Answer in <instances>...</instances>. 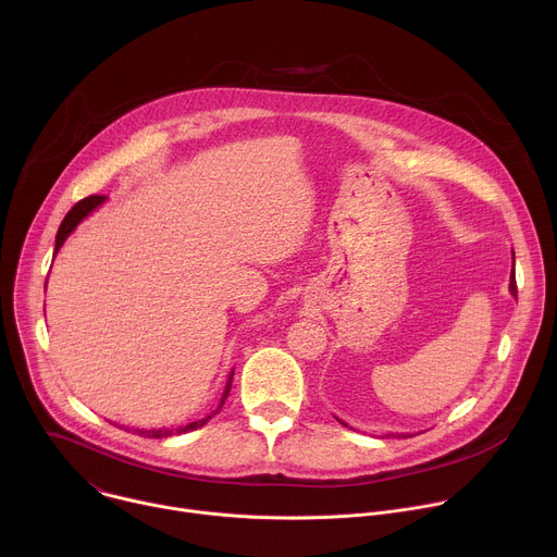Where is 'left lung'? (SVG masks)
I'll return each instance as SVG.
<instances>
[{
    "label": "left lung",
    "mask_w": 557,
    "mask_h": 557,
    "mask_svg": "<svg viewBox=\"0 0 557 557\" xmlns=\"http://www.w3.org/2000/svg\"><path fill=\"white\" fill-rule=\"evenodd\" d=\"M509 290H511V295L513 297H518V286H516V273L511 271V277H509ZM346 425V423H344ZM408 436V434H406Z\"/></svg>",
    "instance_id": "1"
}]
</instances>
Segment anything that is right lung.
Listing matches in <instances>:
<instances>
[{"instance_id": "1", "label": "right lung", "mask_w": 557, "mask_h": 557, "mask_svg": "<svg viewBox=\"0 0 557 557\" xmlns=\"http://www.w3.org/2000/svg\"><path fill=\"white\" fill-rule=\"evenodd\" d=\"M106 202V196H88V198H84V200H78L70 211H67V215L63 218V222H61V226H59V231H57V240H54V253L61 249V245L65 243V237L76 228V224L82 222L84 218H88L99 205H103ZM231 381H233V370H231V374H228V381H226V385H224V392H222V399H220V404H218V408L211 412V414H207L205 419H200V421H194V423H187V425H181V428H163V430H136L140 436H147V438H168V436H174V434H185V432H191V430H198V428H202L213 414H218L220 410H222V406H224V401H226V396H228V389H231Z\"/></svg>"}]
</instances>
